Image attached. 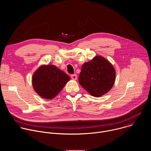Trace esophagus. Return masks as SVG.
<instances>
[{
  "label": "esophagus",
  "instance_id": "esophagus-1",
  "mask_svg": "<svg viewBox=\"0 0 151 151\" xmlns=\"http://www.w3.org/2000/svg\"><path fill=\"white\" fill-rule=\"evenodd\" d=\"M71 78L73 80H76L77 79V75L76 74H73L71 75Z\"/></svg>",
  "mask_w": 151,
  "mask_h": 151
}]
</instances>
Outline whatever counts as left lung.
I'll list each match as a JSON object with an SVG mask.
<instances>
[{
  "label": "left lung",
  "instance_id": "1",
  "mask_svg": "<svg viewBox=\"0 0 151 151\" xmlns=\"http://www.w3.org/2000/svg\"><path fill=\"white\" fill-rule=\"evenodd\" d=\"M115 70L112 64L101 56H96L85 63L79 76L82 88L94 97H100L108 92L115 81Z\"/></svg>",
  "mask_w": 151,
  "mask_h": 151
}]
</instances>
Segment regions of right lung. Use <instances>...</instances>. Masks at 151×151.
<instances>
[{"mask_svg":"<svg viewBox=\"0 0 151 151\" xmlns=\"http://www.w3.org/2000/svg\"><path fill=\"white\" fill-rule=\"evenodd\" d=\"M70 80V77L54 65L40 66L33 74L32 84L35 91L47 99L54 98Z\"/></svg>","mask_w":151,"mask_h":151,"instance_id":"right-lung-1","label":"right lung"}]
</instances>
